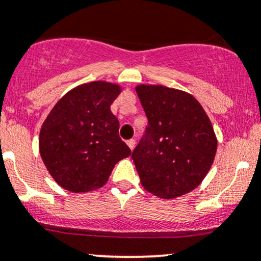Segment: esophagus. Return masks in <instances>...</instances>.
<instances>
[{
    "mask_svg": "<svg viewBox=\"0 0 261 261\" xmlns=\"http://www.w3.org/2000/svg\"><path fill=\"white\" fill-rule=\"evenodd\" d=\"M127 145L131 150H134V147H135V140H134V139H130V140H127Z\"/></svg>",
    "mask_w": 261,
    "mask_h": 261,
    "instance_id": "1",
    "label": "esophagus"
}]
</instances>
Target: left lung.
Wrapping results in <instances>:
<instances>
[{
	"mask_svg": "<svg viewBox=\"0 0 261 261\" xmlns=\"http://www.w3.org/2000/svg\"><path fill=\"white\" fill-rule=\"evenodd\" d=\"M145 135L131 158L144 188L159 198L189 193L211 169L217 138L203 107L192 94L159 84H139Z\"/></svg>",
	"mask_w": 261,
	"mask_h": 261,
	"instance_id": "obj_1",
	"label": "left lung"
}]
</instances>
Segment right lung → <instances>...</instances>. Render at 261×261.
Returning <instances> with one entry per match:
<instances>
[{"label": "right lung", "mask_w": 261, "mask_h": 261, "mask_svg": "<svg viewBox=\"0 0 261 261\" xmlns=\"http://www.w3.org/2000/svg\"><path fill=\"white\" fill-rule=\"evenodd\" d=\"M120 92L121 87L110 82L81 84L65 93L45 118L39 150L62 188L74 193L101 188L115 165L131 154L110 109Z\"/></svg>", "instance_id": "1"}]
</instances>
